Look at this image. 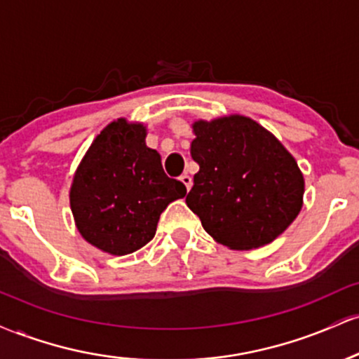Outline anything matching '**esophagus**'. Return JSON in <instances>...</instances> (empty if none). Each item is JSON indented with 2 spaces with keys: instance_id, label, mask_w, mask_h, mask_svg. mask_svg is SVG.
<instances>
[{
  "instance_id": "esophagus-1",
  "label": "esophagus",
  "mask_w": 359,
  "mask_h": 359,
  "mask_svg": "<svg viewBox=\"0 0 359 359\" xmlns=\"http://www.w3.org/2000/svg\"><path fill=\"white\" fill-rule=\"evenodd\" d=\"M180 182L185 185V189H187V191H191V187H192V177L191 175L182 174L180 175Z\"/></svg>"
}]
</instances>
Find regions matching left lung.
Wrapping results in <instances>:
<instances>
[{
	"label": "left lung",
	"instance_id": "8db88e82",
	"mask_svg": "<svg viewBox=\"0 0 359 359\" xmlns=\"http://www.w3.org/2000/svg\"><path fill=\"white\" fill-rule=\"evenodd\" d=\"M199 163L189 209L212 240L253 250L282 234L299 216L306 182L290 151L255 119L229 114L192 123Z\"/></svg>",
	"mask_w": 359,
	"mask_h": 359
}]
</instances>
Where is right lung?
<instances>
[{"instance_id": "1", "label": "right lung", "mask_w": 359, "mask_h": 359, "mask_svg": "<svg viewBox=\"0 0 359 359\" xmlns=\"http://www.w3.org/2000/svg\"><path fill=\"white\" fill-rule=\"evenodd\" d=\"M143 123L118 118L102 128L74 174L69 201L77 231L102 253L123 257L155 236L160 214L187 189L163 172Z\"/></svg>"}]
</instances>
